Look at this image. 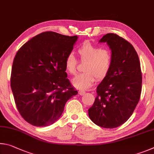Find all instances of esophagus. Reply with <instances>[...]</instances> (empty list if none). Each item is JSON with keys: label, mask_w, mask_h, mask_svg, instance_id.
Returning a JSON list of instances; mask_svg holds the SVG:
<instances>
[{"label": "esophagus", "mask_w": 154, "mask_h": 154, "mask_svg": "<svg viewBox=\"0 0 154 154\" xmlns=\"http://www.w3.org/2000/svg\"><path fill=\"white\" fill-rule=\"evenodd\" d=\"M79 94L80 95H85V91L80 90V91H79Z\"/></svg>", "instance_id": "34e87169"}]
</instances>
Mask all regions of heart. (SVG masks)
<instances>
[{
    "label": "heart",
    "instance_id": "1",
    "mask_svg": "<svg viewBox=\"0 0 154 154\" xmlns=\"http://www.w3.org/2000/svg\"><path fill=\"white\" fill-rule=\"evenodd\" d=\"M78 53L82 61H86L85 72L75 75L72 80V85L79 89L86 90L93 85L96 78L101 80L108 74L112 63V53L108 48H101L87 40L79 48ZM64 66L68 74L74 75L76 73L77 60L72 53L66 56Z\"/></svg>",
    "mask_w": 154,
    "mask_h": 154
}]
</instances>
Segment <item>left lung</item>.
<instances>
[{
	"instance_id": "obj_1",
	"label": "left lung",
	"mask_w": 154,
	"mask_h": 154,
	"mask_svg": "<svg viewBox=\"0 0 154 154\" xmlns=\"http://www.w3.org/2000/svg\"><path fill=\"white\" fill-rule=\"evenodd\" d=\"M112 51L108 74L97 87L90 119L101 127L116 128L133 114L141 93L142 74L138 55L130 42L117 34H107L99 40Z\"/></svg>"
}]
</instances>
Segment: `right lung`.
<instances>
[{
    "label": "right lung",
    "instance_id": "add662e5",
    "mask_svg": "<svg viewBox=\"0 0 154 154\" xmlns=\"http://www.w3.org/2000/svg\"><path fill=\"white\" fill-rule=\"evenodd\" d=\"M77 39V36L45 32L16 53L11 87L19 112L30 125H52L60 118L67 100L78 94L67 79L64 66Z\"/></svg>",
    "mask_w": 154,
    "mask_h": 154
}]
</instances>
